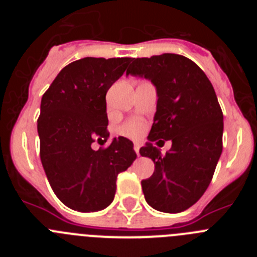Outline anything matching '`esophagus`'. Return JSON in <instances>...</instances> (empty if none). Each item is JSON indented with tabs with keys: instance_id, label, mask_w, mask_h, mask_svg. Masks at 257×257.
I'll return each instance as SVG.
<instances>
[{
	"instance_id": "1",
	"label": "esophagus",
	"mask_w": 257,
	"mask_h": 257,
	"mask_svg": "<svg viewBox=\"0 0 257 257\" xmlns=\"http://www.w3.org/2000/svg\"><path fill=\"white\" fill-rule=\"evenodd\" d=\"M134 151H135V153L138 154V156H140V153H139L140 144H139V143H135V144H134Z\"/></svg>"
}]
</instances>
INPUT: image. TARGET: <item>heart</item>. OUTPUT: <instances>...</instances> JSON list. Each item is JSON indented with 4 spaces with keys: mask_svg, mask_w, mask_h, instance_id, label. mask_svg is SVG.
<instances>
[{
    "mask_svg": "<svg viewBox=\"0 0 257 257\" xmlns=\"http://www.w3.org/2000/svg\"><path fill=\"white\" fill-rule=\"evenodd\" d=\"M142 130H143V123L140 121H136V119L127 122L123 127V133L130 136L139 135V134L142 133Z\"/></svg>",
    "mask_w": 257,
    "mask_h": 257,
    "instance_id": "b5f03b06",
    "label": "heart"
}]
</instances>
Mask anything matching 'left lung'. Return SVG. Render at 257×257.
I'll return each instance as SVG.
<instances>
[{"instance_id":"1","label":"left lung","mask_w":257,"mask_h":257,"mask_svg":"<svg viewBox=\"0 0 257 257\" xmlns=\"http://www.w3.org/2000/svg\"><path fill=\"white\" fill-rule=\"evenodd\" d=\"M128 74L149 79L158 97L149 142L140 148L154 162L153 175L142 181L145 201L154 210L181 212L203 196L221 156L217 96L203 70L178 54L134 59ZM158 139L172 140L166 155L151 144Z\"/></svg>"}]
</instances>
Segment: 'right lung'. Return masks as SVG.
<instances>
[{"label":"right lung","instance_id":"1","mask_svg":"<svg viewBox=\"0 0 257 257\" xmlns=\"http://www.w3.org/2000/svg\"><path fill=\"white\" fill-rule=\"evenodd\" d=\"M131 58H83L60 70L41 100L37 121L41 162L52 190L67 207L94 212L108 207L119 172L136 158L128 139L114 138L94 151L109 133L105 95Z\"/></svg>","mask_w":257,"mask_h":257}]
</instances>
